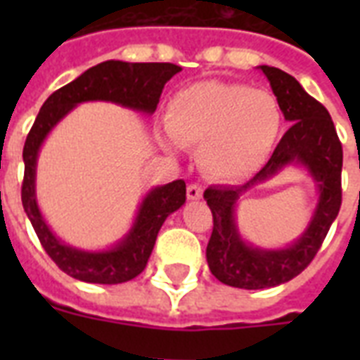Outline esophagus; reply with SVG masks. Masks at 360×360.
Segmentation results:
<instances>
[{
  "label": "esophagus",
  "mask_w": 360,
  "mask_h": 360,
  "mask_svg": "<svg viewBox=\"0 0 360 360\" xmlns=\"http://www.w3.org/2000/svg\"><path fill=\"white\" fill-rule=\"evenodd\" d=\"M202 186L200 185H188L186 186V196H188V200H200L202 198Z\"/></svg>",
  "instance_id": "esophagus-1"
}]
</instances>
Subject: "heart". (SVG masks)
I'll list each match as a JSON object with an SVG mask.
<instances>
[{
  "label": "heart",
  "instance_id": "obj_1",
  "mask_svg": "<svg viewBox=\"0 0 360 360\" xmlns=\"http://www.w3.org/2000/svg\"><path fill=\"white\" fill-rule=\"evenodd\" d=\"M169 138L200 147L198 160L209 177L237 181L265 162L278 138L282 112L267 91L236 82H198L169 98Z\"/></svg>",
  "mask_w": 360,
  "mask_h": 360
}]
</instances>
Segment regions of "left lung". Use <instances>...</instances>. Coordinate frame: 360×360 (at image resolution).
Returning <instances> with one entry per match:
<instances>
[{"label": "left lung", "mask_w": 360, "mask_h": 360, "mask_svg": "<svg viewBox=\"0 0 360 360\" xmlns=\"http://www.w3.org/2000/svg\"><path fill=\"white\" fill-rule=\"evenodd\" d=\"M284 117L291 123L269 162L239 186H209L203 192L213 213L207 263L214 278L240 290H265L295 278L321 248L342 205V143L323 104L310 97L299 82L276 67L262 65ZM288 163L304 165L319 185L320 200L311 224L293 245L265 251L240 239L235 205L240 193L264 182Z\"/></svg>", "instance_id": "1"}]
</instances>
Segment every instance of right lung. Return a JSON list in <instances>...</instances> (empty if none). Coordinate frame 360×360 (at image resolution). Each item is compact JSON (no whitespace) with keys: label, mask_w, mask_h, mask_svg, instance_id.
<instances>
[{"label":"right lung","mask_w":360,"mask_h":360,"mask_svg":"<svg viewBox=\"0 0 360 360\" xmlns=\"http://www.w3.org/2000/svg\"><path fill=\"white\" fill-rule=\"evenodd\" d=\"M179 70V65L174 63H127L110 59L87 69L76 80L53 91L42 104L24 143L22 205L42 248L72 278L89 284H121L138 276L146 269L164 220L185 203L186 185L183 179H177L149 191L130 231L114 248L103 252L78 250L53 236L37 205L35 172L42 141L70 110L87 101H106L136 112L153 114L164 84Z\"/></svg>","instance_id":"right-lung-1"}]
</instances>
